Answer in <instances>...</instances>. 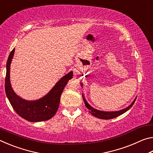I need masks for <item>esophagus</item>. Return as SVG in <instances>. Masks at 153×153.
I'll list each match as a JSON object with an SVG mask.
<instances>
[{
    "label": "esophagus",
    "mask_w": 153,
    "mask_h": 153,
    "mask_svg": "<svg viewBox=\"0 0 153 153\" xmlns=\"http://www.w3.org/2000/svg\"><path fill=\"white\" fill-rule=\"evenodd\" d=\"M73 71H74V74L75 75V76H77V75L79 74V71L77 69H74Z\"/></svg>",
    "instance_id": "1"
}]
</instances>
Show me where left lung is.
Returning a JSON list of instances; mask_svg holds the SVG:
<instances>
[{
  "instance_id": "8db88e82",
  "label": "left lung",
  "mask_w": 153,
  "mask_h": 153,
  "mask_svg": "<svg viewBox=\"0 0 153 153\" xmlns=\"http://www.w3.org/2000/svg\"><path fill=\"white\" fill-rule=\"evenodd\" d=\"M81 86L82 87L83 84L82 83H81ZM82 97H83V100H84V103H85V106H86V108H88V109L89 110V112L92 114V115H94V117L99 118V119H102V120H111V119H113L115 117H117L118 116H120L121 114H123L124 113H126L127 111H128L129 108H130L131 107H132L133 105L134 104V102L136 101V99L134 100V101L131 102V104L128 106V107H126V108H123L122 110L120 111H99L96 109V108H93L91 107L88 103L87 102L86 98H84V94H82Z\"/></svg>"
}]
</instances>
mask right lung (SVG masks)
I'll use <instances>...</instances> for the list:
<instances>
[{
	"label": "right lung",
	"instance_id": "obj_1",
	"mask_svg": "<svg viewBox=\"0 0 153 153\" xmlns=\"http://www.w3.org/2000/svg\"><path fill=\"white\" fill-rule=\"evenodd\" d=\"M14 53L15 48L11 52L7 62L5 77V92L12 107L20 117L31 122L50 120L58 110L61 94L67 82L73 77V72H69L59 79L45 97L32 101L26 100L15 94L10 82V65Z\"/></svg>",
	"mask_w": 153,
	"mask_h": 153
}]
</instances>
